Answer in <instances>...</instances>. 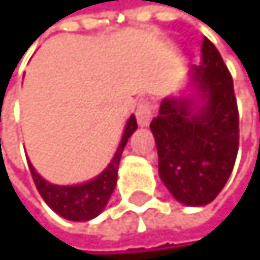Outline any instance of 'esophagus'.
I'll list each match as a JSON object with an SVG mask.
<instances>
[{"label":"esophagus","mask_w":260,"mask_h":260,"mask_svg":"<svg viewBox=\"0 0 260 260\" xmlns=\"http://www.w3.org/2000/svg\"><path fill=\"white\" fill-rule=\"evenodd\" d=\"M135 115H137V122L140 127H148L153 119V112H151V106L148 104L146 101H141L138 102L137 110H135Z\"/></svg>","instance_id":"obj_1"}]
</instances>
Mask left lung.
I'll list each match as a JSON object with an SVG mask.
<instances>
[{
	"instance_id": "1",
	"label": "left lung",
	"mask_w": 260,
	"mask_h": 260,
	"mask_svg": "<svg viewBox=\"0 0 260 260\" xmlns=\"http://www.w3.org/2000/svg\"><path fill=\"white\" fill-rule=\"evenodd\" d=\"M150 128L159 177L171 196L187 207L213 202L235 166L239 117L231 75L208 39L185 87L161 101Z\"/></svg>"
}]
</instances>
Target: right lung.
Masks as SVG:
<instances>
[{"label": "right lung", "instance_id": "obj_1", "mask_svg": "<svg viewBox=\"0 0 260 260\" xmlns=\"http://www.w3.org/2000/svg\"><path fill=\"white\" fill-rule=\"evenodd\" d=\"M135 130H137V119L132 114L127 123H125L120 143L117 146L110 162L96 177L81 184L58 185L48 182L37 173L36 168L29 161L32 179L36 182V187L42 199L45 200V204L55 213H58L64 220L70 221H89L92 218H96L98 215H101L104 212L107 202L117 185V171H119L122 151Z\"/></svg>", "mask_w": 260, "mask_h": 260}]
</instances>
